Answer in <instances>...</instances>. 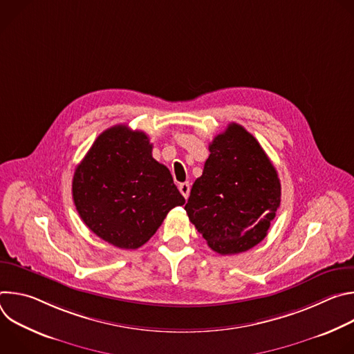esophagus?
Masks as SVG:
<instances>
[{"label": "esophagus", "instance_id": "34e87169", "mask_svg": "<svg viewBox=\"0 0 354 354\" xmlns=\"http://www.w3.org/2000/svg\"><path fill=\"white\" fill-rule=\"evenodd\" d=\"M179 190L180 193L183 194L185 198L189 197V193H190V185L187 182H183V183H179Z\"/></svg>", "mask_w": 354, "mask_h": 354}]
</instances>
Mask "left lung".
<instances>
[{
    "label": "left lung",
    "instance_id": "left-lung-1",
    "mask_svg": "<svg viewBox=\"0 0 354 354\" xmlns=\"http://www.w3.org/2000/svg\"><path fill=\"white\" fill-rule=\"evenodd\" d=\"M209 149L185 210L213 250L235 255L266 236L280 206V179L258 140L236 123Z\"/></svg>",
    "mask_w": 354,
    "mask_h": 354
}]
</instances>
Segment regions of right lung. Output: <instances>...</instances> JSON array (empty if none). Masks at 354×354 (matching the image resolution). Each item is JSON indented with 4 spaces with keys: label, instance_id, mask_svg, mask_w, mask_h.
Instances as JSON below:
<instances>
[{
    "label": "right lung",
    "instance_id": "right-lung-1",
    "mask_svg": "<svg viewBox=\"0 0 354 354\" xmlns=\"http://www.w3.org/2000/svg\"><path fill=\"white\" fill-rule=\"evenodd\" d=\"M144 131L124 124L99 134L73 178V198L85 225L120 249L144 245L185 197L169 169L153 158Z\"/></svg>",
    "mask_w": 354,
    "mask_h": 354
}]
</instances>
